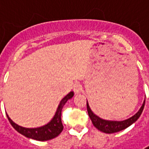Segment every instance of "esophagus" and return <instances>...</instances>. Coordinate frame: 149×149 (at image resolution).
Returning <instances> with one entry per match:
<instances>
[{"label": "esophagus", "instance_id": "1", "mask_svg": "<svg viewBox=\"0 0 149 149\" xmlns=\"http://www.w3.org/2000/svg\"><path fill=\"white\" fill-rule=\"evenodd\" d=\"M73 90H74L75 93H80L82 91V87L79 82H76L73 85Z\"/></svg>", "mask_w": 149, "mask_h": 149}]
</instances>
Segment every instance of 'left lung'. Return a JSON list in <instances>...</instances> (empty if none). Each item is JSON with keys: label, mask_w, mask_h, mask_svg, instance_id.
Masks as SVG:
<instances>
[{"label": "left lung", "mask_w": 149, "mask_h": 149, "mask_svg": "<svg viewBox=\"0 0 149 149\" xmlns=\"http://www.w3.org/2000/svg\"><path fill=\"white\" fill-rule=\"evenodd\" d=\"M145 104V100L143 102L142 107H140L139 111L136 113L135 115H133V117H131L130 118H127L123 121H108V120H104L100 118L99 117H97L96 114H94L91 108L88 105V102L87 101V109L88 116L92 120V123L96 128H97L98 130H100L101 132H103L105 133H117L122 131L123 129L127 128V127L132 125L133 123H135L137 120L139 119L140 115L143 113V107Z\"/></svg>", "instance_id": "left-lung-1"}]
</instances>
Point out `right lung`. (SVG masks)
I'll return each instance as SVG.
<instances>
[{
  "instance_id": "right-lung-1",
  "label": "right lung",
  "mask_w": 149,
  "mask_h": 149,
  "mask_svg": "<svg viewBox=\"0 0 149 149\" xmlns=\"http://www.w3.org/2000/svg\"><path fill=\"white\" fill-rule=\"evenodd\" d=\"M73 95H74L73 92H70L66 97H64L60 102V104L58 105V107L56 109V112L53 118L51 120V122H49L47 124L40 127H36V128L23 127L16 124L6 114L7 118L9 120L11 126L13 127L18 133L22 134L26 138L38 140V141H47V140L54 139L62 133V131L63 130V125H62V119H61L62 107L69 99H71L73 97Z\"/></svg>"
}]
</instances>
